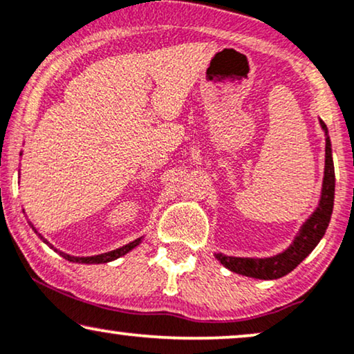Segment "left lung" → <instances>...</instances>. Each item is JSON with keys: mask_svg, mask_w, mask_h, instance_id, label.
I'll use <instances>...</instances> for the list:
<instances>
[{"mask_svg": "<svg viewBox=\"0 0 354 354\" xmlns=\"http://www.w3.org/2000/svg\"><path fill=\"white\" fill-rule=\"evenodd\" d=\"M321 127L327 135V125L321 120ZM333 195H335V171L332 161V147L328 135L326 137V169H324L322 195L317 209L304 222L301 230L292 245L283 253L275 254L272 258L253 259V258H234V256L216 254V258L232 272L246 275V277L272 280L280 279L297 268L326 234L328 222H330L333 209Z\"/></svg>", "mask_w": 354, "mask_h": 354, "instance_id": "8db88e82", "label": "left lung"}]
</instances>
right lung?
Listing matches in <instances>:
<instances>
[{
  "label": "right lung",
  "mask_w": 354,
  "mask_h": 354,
  "mask_svg": "<svg viewBox=\"0 0 354 354\" xmlns=\"http://www.w3.org/2000/svg\"><path fill=\"white\" fill-rule=\"evenodd\" d=\"M40 239L43 236L40 235ZM45 243H48L46 240H43ZM142 239L132 241V243L125 245V246H120L118 250H113V251H108V253H103V254H96V256H86V258H75V256H71V254H66V253H61L62 258H66L67 261H71V263H82V264H101V263H109V261H114L120 258V256H124L125 253H129L130 250H133L135 246H137Z\"/></svg>",
  "instance_id": "add662e5"
}]
</instances>
